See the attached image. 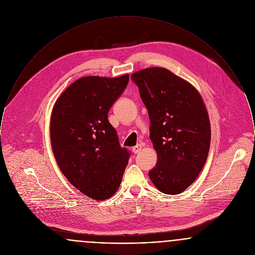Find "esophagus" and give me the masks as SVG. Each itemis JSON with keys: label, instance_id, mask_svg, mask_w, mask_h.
<instances>
[{"label": "esophagus", "instance_id": "34e87169", "mask_svg": "<svg viewBox=\"0 0 255 255\" xmlns=\"http://www.w3.org/2000/svg\"><path fill=\"white\" fill-rule=\"evenodd\" d=\"M142 148H143V146H142L141 144H137L136 146H134V147H132V151H133V153H138V152L141 151Z\"/></svg>", "mask_w": 255, "mask_h": 255}]
</instances>
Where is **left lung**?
<instances>
[{
    "label": "left lung",
    "instance_id": "left-lung-1",
    "mask_svg": "<svg viewBox=\"0 0 255 255\" xmlns=\"http://www.w3.org/2000/svg\"><path fill=\"white\" fill-rule=\"evenodd\" d=\"M150 121L149 138L157 163L148 176L160 192L178 195L198 177L206 161L211 128L200 92L168 69L147 68L135 72Z\"/></svg>",
    "mask_w": 255,
    "mask_h": 255
}]
</instances>
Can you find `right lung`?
Masks as SVG:
<instances>
[{
	"label": "right lung",
	"instance_id": "right-lung-1",
	"mask_svg": "<svg viewBox=\"0 0 255 255\" xmlns=\"http://www.w3.org/2000/svg\"><path fill=\"white\" fill-rule=\"evenodd\" d=\"M129 81L88 76L73 82L52 110L50 138L55 161L68 181L85 196L104 201L121 184L129 152L120 147L108 113Z\"/></svg>",
	"mask_w": 255,
	"mask_h": 255
}]
</instances>
